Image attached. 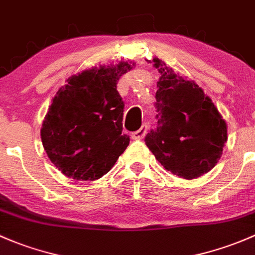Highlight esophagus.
<instances>
[{"label": "esophagus", "instance_id": "1", "mask_svg": "<svg viewBox=\"0 0 255 255\" xmlns=\"http://www.w3.org/2000/svg\"><path fill=\"white\" fill-rule=\"evenodd\" d=\"M146 132H148V125L144 123V125L140 127V129H138L136 132L132 133V139L133 140H141V139L145 136Z\"/></svg>", "mask_w": 255, "mask_h": 255}]
</instances>
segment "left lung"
<instances>
[{
    "instance_id": "8db88e82",
    "label": "left lung",
    "mask_w": 255,
    "mask_h": 255,
    "mask_svg": "<svg viewBox=\"0 0 255 255\" xmlns=\"http://www.w3.org/2000/svg\"><path fill=\"white\" fill-rule=\"evenodd\" d=\"M156 129L145 136V144L167 171L184 179L198 178L218 163L227 141L225 120L193 80L177 76L159 58Z\"/></svg>"
}]
</instances>
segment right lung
Returning a JSON list of instances; mask_svg holds the SVG:
<instances>
[{
    "mask_svg": "<svg viewBox=\"0 0 255 255\" xmlns=\"http://www.w3.org/2000/svg\"><path fill=\"white\" fill-rule=\"evenodd\" d=\"M133 66L121 61L85 69L69 77L56 93L42 123L41 141L64 176L77 181L101 178L128 146L117 82Z\"/></svg>",
    "mask_w": 255,
    "mask_h": 255,
    "instance_id": "right-lung-1",
    "label": "right lung"
}]
</instances>
